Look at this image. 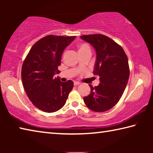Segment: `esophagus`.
Listing matches in <instances>:
<instances>
[{
    "label": "esophagus",
    "mask_w": 153,
    "mask_h": 153,
    "mask_svg": "<svg viewBox=\"0 0 153 153\" xmlns=\"http://www.w3.org/2000/svg\"><path fill=\"white\" fill-rule=\"evenodd\" d=\"M74 86H78V85L80 84V83L78 82H74Z\"/></svg>",
    "instance_id": "1"
}]
</instances>
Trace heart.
<instances>
[{
  "instance_id": "heart-1",
  "label": "heart",
  "mask_w": 153,
  "mask_h": 153,
  "mask_svg": "<svg viewBox=\"0 0 153 153\" xmlns=\"http://www.w3.org/2000/svg\"><path fill=\"white\" fill-rule=\"evenodd\" d=\"M77 47H78L79 53L84 51H86V50H90V47L88 46V45H86V44H80Z\"/></svg>"
}]
</instances>
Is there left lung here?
I'll return each mask as SVG.
<instances>
[{"mask_svg":"<svg viewBox=\"0 0 153 153\" xmlns=\"http://www.w3.org/2000/svg\"><path fill=\"white\" fill-rule=\"evenodd\" d=\"M80 38L95 49L93 73L100 79L98 86L89 85L91 92L84 97V101L92 111L104 112L117 104L125 90L129 76L128 59L122 47L107 36L92 34Z\"/></svg>","mask_w":153,"mask_h":153,"instance_id":"1","label":"left lung"}]
</instances>
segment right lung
Returning a JSON list of instances; mask_svg holds the SVG:
<instances>
[{"mask_svg": "<svg viewBox=\"0 0 153 153\" xmlns=\"http://www.w3.org/2000/svg\"><path fill=\"white\" fill-rule=\"evenodd\" d=\"M76 36L48 35L31 48L22 68L23 86L36 107L46 113L57 111L65 104L74 82H62L55 74L60 73L62 54Z\"/></svg>", "mask_w": 153, "mask_h": 153, "instance_id": "1", "label": "right lung"}]
</instances>
